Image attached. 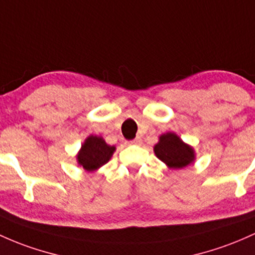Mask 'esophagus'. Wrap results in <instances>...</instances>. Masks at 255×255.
I'll list each match as a JSON object with an SVG mask.
<instances>
[{
  "instance_id": "obj_1",
  "label": "esophagus",
  "mask_w": 255,
  "mask_h": 255,
  "mask_svg": "<svg viewBox=\"0 0 255 255\" xmlns=\"http://www.w3.org/2000/svg\"><path fill=\"white\" fill-rule=\"evenodd\" d=\"M129 142H130V144H140V142H141V139H140V136H138V138L133 139V140H130Z\"/></svg>"
}]
</instances>
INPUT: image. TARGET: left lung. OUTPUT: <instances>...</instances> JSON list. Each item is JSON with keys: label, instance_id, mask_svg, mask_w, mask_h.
<instances>
[{"label": "left lung", "instance_id": "1", "mask_svg": "<svg viewBox=\"0 0 255 255\" xmlns=\"http://www.w3.org/2000/svg\"><path fill=\"white\" fill-rule=\"evenodd\" d=\"M153 152L170 169L185 168L196 159L194 147L181 140L174 132L161 134L158 142L153 146Z\"/></svg>", "mask_w": 255, "mask_h": 255}]
</instances>
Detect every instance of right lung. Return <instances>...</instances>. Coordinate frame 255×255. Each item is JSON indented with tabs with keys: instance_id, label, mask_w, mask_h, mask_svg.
<instances>
[{
	"instance_id": "1",
	"label": "right lung",
	"mask_w": 255,
	"mask_h": 255,
	"mask_svg": "<svg viewBox=\"0 0 255 255\" xmlns=\"http://www.w3.org/2000/svg\"><path fill=\"white\" fill-rule=\"evenodd\" d=\"M116 146H111L100 135L91 134L87 136L85 141L81 145L76 155L77 164L82 167L86 172H96L110 161Z\"/></svg>"
}]
</instances>
